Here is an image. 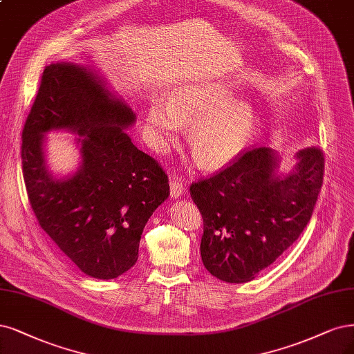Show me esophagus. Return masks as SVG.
<instances>
[{"instance_id": "esophagus-1", "label": "esophagus", "mask_w": 354, "mask_h": 354, "mask_svg": "<svg viewBox=\"0 0 354 354\" xmlns=\"http://www.w3.org/2000/svg\"><path fill=\"white\" fill-rule=\"evenodd\" d=\"M169 192H171L173 199L181 198L183 193H185V185H183V181L176 176L169 177Z\"/></svg>"}]
</instances>
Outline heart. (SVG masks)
I'll list each match as a JSON object with an SVG mask.
<instances>
[{"mask_svg":"<svg viewBox=\"0 0 354 354\" xmlns=\"http://www.w3.org/2000/svg\"><path fill=\"white\" fill-rule=\"evenodd\" d=\"M234 91L224 82L199 80L181 84L169 102L153 98L145 111V127L158 148H165L189 124L187 143L205 169H219L245 152L252 142L258 114L245 100H233Z\"/></svg>","mask_w":354,"mask_h":354,"instance_id":"heart-1","label":"heart"}]
</instances>
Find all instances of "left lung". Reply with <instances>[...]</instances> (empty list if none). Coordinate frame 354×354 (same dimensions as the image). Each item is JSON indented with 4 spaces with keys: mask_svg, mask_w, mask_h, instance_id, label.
Listing matches in <instances>:
<instances>
[{
    "mask_svg": "<svg viewBox=\"0 0 354 354\" xmlns=\"http://www.w3.org/2000/svg\"><path fill=\"white\" fill-rule=\"evenodd\" d=\"M296 160L295 168L281 174L272 149L254 148L190 186L203 218L202 262L214 277L234 284L252 281L303 233L322 187L324 155L306 148Z\"/></svg>",
    "mask_w": 354,
    "mask_h": 354,
    "instance_id": "1",
    "label": "left lung"
}]
</instances>
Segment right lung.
<instances>
[{"instance_id":"1","label":"right lung","mask_w":354,"mask_h":354,"mask_svg":"<svg viewBox=\"0 0 354 354\" xmlns=\"http://www.w3.org/2000/svg\"><path fill=\"white\" fill-rule=\"evenodd\" d=\"M95 70L46 66L21 133L23 177L39 225L82 272L113 279L139 258L143 228L169 196L168 177L126 133L131 108ZM76 134L81 164L57 178L46 162L44 135Z\"/></svg>"}]
</instances>
